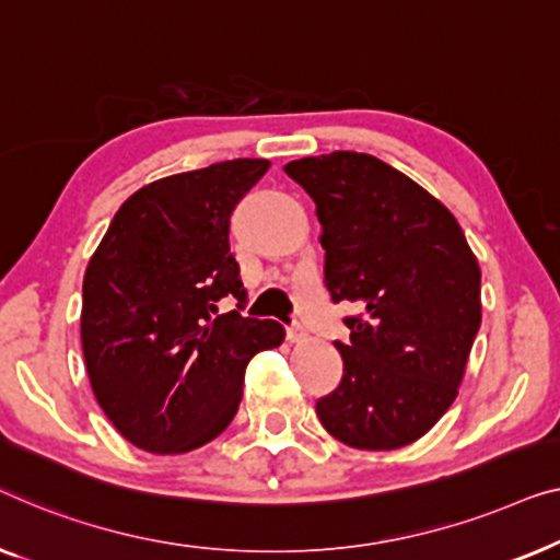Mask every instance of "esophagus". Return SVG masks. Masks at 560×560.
Wrapping results in <instances>:
<instances>
[{"label": "esophagus", "instance_id": "1", "mask_svg": "<svg viewBox=\"0 0 560 560\" xmlns=\"http://www.w3.org/2000/svg\"><path fill=\"white\" fill-rule=\"evenodd\" d=\"M287 340L289 342H302V340H306V329L299 325V322H294V325H289V329H287Z\"/></svg>", "mask_w": 560, "mask_h": 560}]
</instances>
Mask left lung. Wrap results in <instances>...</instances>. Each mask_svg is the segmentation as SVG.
<instances>
[{"label": "left lung", "mask_w": 560, "mask_h": 560, "mask_svg": "<svg viewBox=\"0 0 560 560\" xmlns=\"http://www.w3.org/2000/svg\"><path fill=\"white\" fill-rule=\"evenodd\" d=\"M283 172L317 205L325 287L348 342L342 381L317 416L342 444L388 452L421 439L454 404L482 322L477 258L444 205L373 154L332 152Z\"/></svg>", "instance_id": "8db88e82"}]
</instances>
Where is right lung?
Listing matches in <instances>:
<instances>
[{
  "label": "right lung",
  "mask_w": 560,
  "mask_h": 560,
  "mask_svg": "<svg viewBox=\"0 0 560 560\" xmlns=\"http://www.w3.org/2000/svg\"><path fill=\"white\" fill-rule=\"evenodd\" d=\"M269 160H231L141 187L116 212L83 279L81 340L108 421L152 454L192 452L223 434L243 373L283 327L243 317L248 294L231 215ZM240 302L228 315L217 304Z\"/></svg>",
  "instance_id": "obj_1"
}]
</instances>
